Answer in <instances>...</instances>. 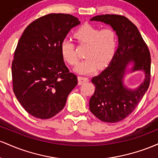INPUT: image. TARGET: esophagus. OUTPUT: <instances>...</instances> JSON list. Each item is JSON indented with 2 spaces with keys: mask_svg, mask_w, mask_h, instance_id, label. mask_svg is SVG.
<instances>
[{
  "mask_svg": "<svg viewBox=\"0 0 158 158\" xmlns=\"http://www.w3.org/2000/svg\"><path fill=\"white\" fill-rule=\"evenodd\" d=\"M89 81V79L87 77H81V76H79V77H78V83H79V85H82L83 83L85 82H87V81Z\"/></svg>",
  "mask_w": 158,
  "mask_h": 158,
  "instance_id": "34e87169",
  "label": "esophagus"
}]
</instances>
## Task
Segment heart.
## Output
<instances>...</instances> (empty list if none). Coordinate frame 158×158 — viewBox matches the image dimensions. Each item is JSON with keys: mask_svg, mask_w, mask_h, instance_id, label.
Segmentation results:
<instances>
[{"mask_svg": "<svg viewBox=\"0 0 158 158\" xmlns=\"http://www.w3.org/2000/svg\"><path fill=\"white\" fill-rule=\"evenodd\" d=\"M78 43L88 45L85 52L86 59L76 68L79 73L87 74L95 71L98 68H106L113 60L117 46L118 37L114 29L107 27L101 29L86 23L79 27L74 33ZM61 52L63 59L71 66L79 62V56L75 44L70 39H63L61 43Z\"/></svg>", "mask_w": 158, "mask_h": 158, "instance_id": "1", "label": "heart"}]
</instances>
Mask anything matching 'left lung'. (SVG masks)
I'll return each instance as SVG.
<instances>
[{
	"label": "left lung",
	"instance_id": "1",
	"mask_svg": "<svg viewBox=\"0 0 158 158\" xmlns=\"http://www.w3.org/2000/svg\"><path fill=\"white\" fill-rule=\"evenodd\" d=\"M90 21L109 24L118 35L119 45L113 60L106 70L91 81L95 91L89 101L91 113L101 121L117 123L126 118L140 102L151 80V56L148 46L137 27L126 17L119 15H102ZM134 63L132 71L143 70L144 81L135 90L123 85L126 67Z\"/></svg>",
	"mask_w": 158,
	"mask_h": 158
}]
</instances>
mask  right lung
<instances>
[{"mask_svg": "<svg viewBox=\"0 0 158 158\" xmlns=\"http://www.w3.org/2000/svg\"><path fill=\"white\" fill-rule=\"evenodd\" d=\"M69 14L51 13L28 25L20 38L12 63L13 91L30 115L44 119L64 108L77 85L61 52V43L79 24Z\"/></svg>", "mask_w": 158, "mask_h": 158, "instance_id": "1", "label": "right lung"}]
</instances>
